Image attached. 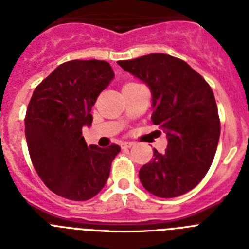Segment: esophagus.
<instances>
[{
  "label": "esophagus",
  "instance_id": "1",
  "mask_svg": "<svg viewBox=\"0 0 249 249\" xmlns=\"http://www.w3.org/2000/svg\"><path fill=\"white\" fill-rule=\"evenodd\" d=\"M135 146V143L133 142H123L122 143V148H129V147Z\"/></svg>",
  "mask_w": 249,
  "mask_h": 249
}]
</instances>
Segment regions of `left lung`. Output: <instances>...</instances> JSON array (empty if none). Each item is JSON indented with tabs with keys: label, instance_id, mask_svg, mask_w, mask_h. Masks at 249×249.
<instances>
[{
	"label": "left lung",
	"instance_id": "1",
	"mask_svg": "<svg viewBox=\"0 0 249 249\" xmlns=\"http://www.w3.org/2000/svg\"><path fill=\"white\" fill-rule=\"evenodd\" d=\"M152 93V122L168 138L141 167V183L152 195L173 198L193 190L208 172L218 146L221 122L212 89L184 61L164 53L118 61Z\"/></svg>",
	"mask_w": 249,
	"mask_h": 249
}]
</instances>
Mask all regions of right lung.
Here are the masks:
<instances>
[{
	"label": "right lung",
	"instance_id": "right-lung-1",
	"mask_svg": "<svg viewBox=\"0 0 249 249\" xmlns=\"http://www.w3.org/2000/svg\"><path fill=\"white\" fill-rule=\"evenodd\" d=\"M106 61L73 59L59 65L35 89L25 118V135L37 175L52 192L87 201L108 179L121 147L87 146L82 127L91 126L92 106L113 80Z\"/></svg>",
	"mask_w": 249,
	"mask_h": 249
}]
</instances>
